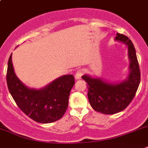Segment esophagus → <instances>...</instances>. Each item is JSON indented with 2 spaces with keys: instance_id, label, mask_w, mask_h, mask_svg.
<instances>
[{
  "instance_id": "34e87169",
  "label": "esophagus",
  "mask_w": 148,
  "mask_h": 148,
  "mask_svg": "<svg viewBox=\"0 0 148 148\" xmlns=\"http://www.w3.org/2000/svg\"><path fill=\"white\" fill-rule=\"evenodd\" d=\"M84 73H85V71L83 70V69H79V70H78V71L75 73V79H76V80H78V79H80L82 78V75L84 74Z\"/></svg>"
}]
</instances>
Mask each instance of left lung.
Returning <instances> with one entry per match:
<instances>
[{"label": "left lung", "mask_w": 148, "mask_h": 148, "mask_svg": "<svg viewBox=\"0 0 148 148\" xmlns=\"http://www.w3.org/2000/svg\"><path fill=\"white\" fill-rule=\"evenodd\" d=\"M116 41L128 47L129 74L124 80L111 82L89 75L82 76L88 84V97L91 107L103 114H114L123 110L135 97L141 80L136 51L132 42L124 35L116 33Z\"/></svg>", "instance_id": "obj_1"}]
</instances>
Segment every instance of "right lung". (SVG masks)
<instances>
[{
  "instance_id": "obj_1",
  "label": "right lung",
  "mask_w": 148,
  "mask_h": 148,
  "mask_svg": "<svg viewBox=\"0 0 148 148\" xmlns=\"http://www.w3.org/2000/svg\"><path fill=\"white\" fill-rule=\"evenodd\" d=\"M7 83L10 93L23 113L35 122L51 123L65 113L75 79L73 75H64L41 88H29L16 75L11 54L7 64Z\"/></svg>"
}]
</instances>
